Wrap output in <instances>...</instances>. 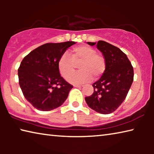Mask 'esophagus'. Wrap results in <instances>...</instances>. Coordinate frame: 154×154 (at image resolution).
Returning a JSON list of instances; mask_svg holds the SVG:
<instances>
[{
	"label": "esophagus",
	"mask_w": 154,
	"mask_h": 154,
	"mask_svg": "<svg viewBox=\"0 0 154 154\" xmlns=\"http://www.w3.org/2000/svg\"><path fill=\"white\" fill-rule=\"evenodd\" d=\"M82 86H83V85H74V87H75V88H81Z\"/></svg>",
	"instance_id": "34e87169"
}]
</instances>
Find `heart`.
<instances>
[{
  "label": "heart",
  "instance_id": "heart-1",
  "mask_svg": "<svg viewBox=\"0 0 154 154\" xmlns=\"http://www.w3.org/2000/svg\"><path fill=\"white\" fill-rule=\"evenodd\" d=\"M71 56L64 53L60 57L58 68L60 73L64 78L73 84L87 83L101 77L106 69V60L102 54L96 53V50L87 45H83L72 48ZM80 62V71L72 74L75 68V64ZM72 75H71L70 74Z\"/></svg>",
  "mask_w": 154,
  "mask_h": 154
}]
</instances>
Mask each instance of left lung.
Masks as SVG:
<instances>
[{
	"mask_svg": "<svg viewBox=\"0 0 154 154\" xmlns=\"http://www.w3.org/2000/svg\"><path fill=\"white\" fill-rule=\"evenodd\" d=\"M90 45L96 43L88 42ZM96 48L106 60V69L102 77L93 83L94 92L85 98L88 106L101 114H109L118 109L126 98L134 79L131 62L121 49L103 41Z\"/></svg>",
	"mask_w": 154,
	"mask_h": 154,
	"instance_id": "obj_1",
	"label": "left lung"
}]
</instances>
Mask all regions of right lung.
I'll return each mask as SVG.
<instances>
[{
    "instance_id": "add662e5",
    "label": "right lung",
    "mask_w": 154,
    "mask_h": 154,
    "mask_svg": "<svg viewBox=\"0 0 154 154\" xmlns=\"http://www.w3.org/2000/svg\"><path fill=\"white\" fill-rule=\"evenodd\" d=\"M74 41L45 43L26 56L18 69L19 83L26 99L35 109L48 111L66 100L72 85L61 77L60 57Z\"/></svg>"
}]
</instances>
